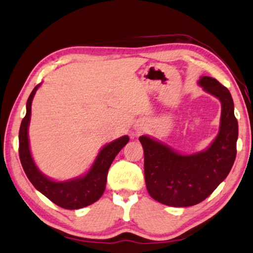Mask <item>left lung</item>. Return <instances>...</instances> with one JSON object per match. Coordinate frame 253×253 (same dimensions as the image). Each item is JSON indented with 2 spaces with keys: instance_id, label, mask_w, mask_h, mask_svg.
Masks as SVG:
<instances>
[{
  "instance_id": "8db88e82",
  "label": "left lung",
  "mask_w": 253,
  "mask_h": 253,
  "mask_svg": "<svg viewBox=\"0 0 253 253\" xmlns=\"http://www.w3.org/2000/svg\"><path fill=\"white\" fill-rule=\"evenodd\" d=\"M199 84L221 103L218 135L207 149L181 155L149 136L139 137L148 193L168 206L187 207L204 201L226 179L236 159L238 122L231 94L214 78L202 77Z\"/></svg>"
}]
</instances>
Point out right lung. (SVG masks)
I'll use <instances>...</instances> for the list:
<instances>
[{
  "mask_svg": "<svg viewBox=\"0 0 253 253\" xmlns=\"http://www.w3.org/2000/svg\"><path fill=\"white\" fill-rule=\"evenodd\" d=\"M41 84L35 86L26 103V115L23 118L19 128V159L22 167L26 173L28 180L36 187V190L43 194L54 204L66 210H79L93 204L103 195L106 186L108 169L126 143L129 141V137L123 136L104 146L98 152L95 161L87 171L86 174L80 177L63 182H58L49 179L38 170L35 165L29 149L28 126L31 122L32 102L35 93Z\"/></svg>",
  "mask_w": 253,
  "mask_h": 253,
  "instance_id": "right-lung-1",
  "label": "right lung"
}]
</instances>
